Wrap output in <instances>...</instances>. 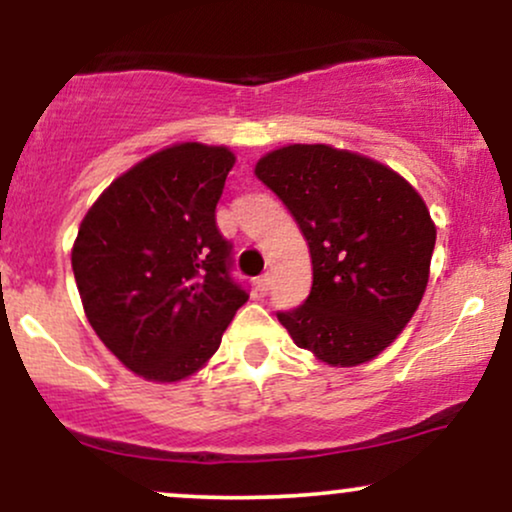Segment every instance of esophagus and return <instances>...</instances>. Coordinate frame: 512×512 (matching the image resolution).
<instances>
[{"label": "esophagus", "mask_w": 512, "mask_h": 512, "mask_svg": "<svg viewBox=\"0 0 512 512\" xmlns=\"http://www.w3.org/2000/svg\"><path fill=\"white\" fill-rule=\"evenodd\" d=\"M257 289H260L262 296H267L269 289H272V276H269V274H262L260 279H257Z\"/></svg>", "instance_id": "1"}]
</instances>
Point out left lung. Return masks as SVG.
<instances>
[{
	"label": "left lung",
	"instance_id": "8db88e82",
	"mask_svg": "<svg viewBox=\"0 0 512 512\" xmlns=\"http://www.w3.org/2000/svg\"><path fill=\"white\" fill-rule=\"evenodd\" d=\"M255 175L291 211L313 262L310 296L279 322L327 366L373 361L424 298L436 248L426 202L392 168L330 144L281 146Z\"/></svg>",
	"mask_w": 512,
	"mask_h": 512
}]
</instances>
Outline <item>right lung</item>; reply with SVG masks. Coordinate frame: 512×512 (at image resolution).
<instances>
[{
	"instance_id": "right-lung-1",
	"label": "right lung",
	"mask_w": 512,
	"mask_h": 512,
	"mask_svg": "<svg viewBox=\"0 0 512 512\" xmlns=\"http://www.w3.org/2000/svg\"><path fill=\"white\" fill-rule=\"evenodd\" d=\"M233 163L228 146H166L110 182L76 233L72 269L88 322L122 366L151 383L207 366L248 301L216 228Z\"/></svg>"
}]
</instances>
